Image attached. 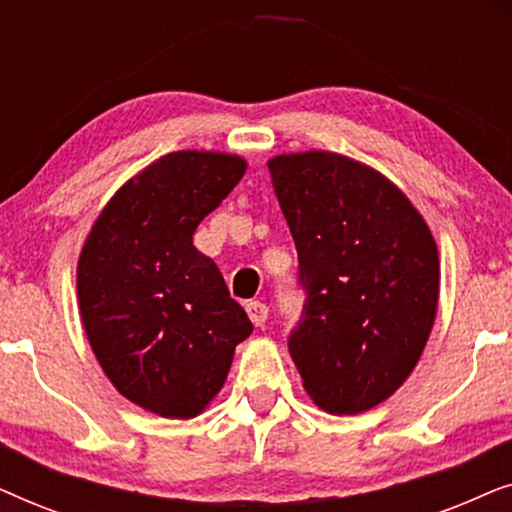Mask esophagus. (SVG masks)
<instances>
[{
  "label": "esophagus",
  "instance_id": "1",
  "mask_svg": "<svg viewBox=\"0 0 512 512\" xmlns=\"http://www.w3.org/2000/svg\"><path fill=\"white\" fill-rule=\"evenodd\" d=\"M247 314L249 319L254 321V326H263L265 321H268V305L261 303V300H249Z\"/></svg>",
  "mask_w": 512,
  "mask_h": 512
}]
</instances>
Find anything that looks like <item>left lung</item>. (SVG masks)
<instances>
[{
    "instance_id": "obj_1",
    "label": "left lung",
    "mask_w": 512,
    "mask_h": 512,
    "mask_svg": "<svg viewBox=\"0 0 512 512\" xmlns=\"http://www.w3.org/2000/svg\"><path fill=\"white\" fill-rule=\"evenodd\" d=\"M268 165L305 296L289 354L314 403L366 412L401 387L429 340L436 242L410 200L356 160L307 151Z\"/></svg>"
}]
</instances>
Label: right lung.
<instances>
[{
    "label": "right lung",
    "instance_id": "right-lung-1",
    "mask_svg": "<svg viewBox=\"0 0 512 512\" xmlns=\"http://www.w3.org/2000/svg\"><path fill=\"white\" fill-rule=\"evenodd\" d=\"M228 153H167L90 230L76 270L83 328L114 387L160 417H195L254 326L193 233L244 177Z\"/></svg>",
    "mask_w": 512,
    "mask_h": 512
}]
</instances>
